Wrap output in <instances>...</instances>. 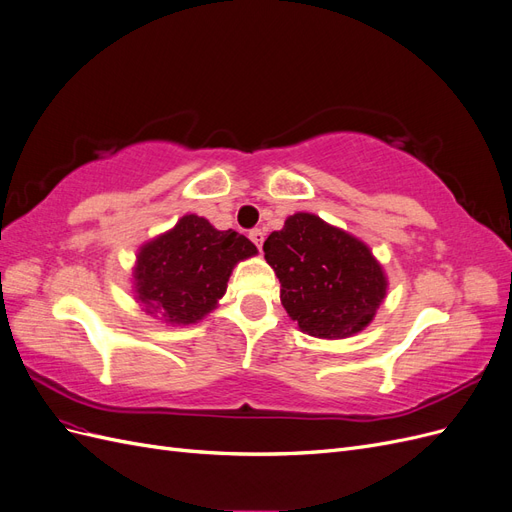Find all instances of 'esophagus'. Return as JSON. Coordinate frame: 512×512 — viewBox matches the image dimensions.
I'll return each mask as SVG.
<instances>
[{
	"mask_svg": "<svg viewBox=\"0 0 512 512\" xmlns=\"http://www.w3.org/2000/svg\"><path fill=\"white\" fill-rule=\"evenodd\" d=\"M250 239L256 243V247L260 250V247H262V241H265V232H262L260 228H254V230H250Z\"/></svg>",
	"mask_w": 512,
	"mask_h": 512,
	"instance_id": "34e87169",
	"label": "esophagus"
}]
</instances>
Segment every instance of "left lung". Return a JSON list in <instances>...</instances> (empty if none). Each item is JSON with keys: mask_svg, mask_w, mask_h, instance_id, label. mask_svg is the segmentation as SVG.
Returning <instances> with one entry per match:
<instances>
[{"mask_svg": "<svg viewBox=\"0 0 512 512\" xmlns=\"http://www.w3.org/2000/svg\"><path fill=\"white\" fill-rule=\"evenodd\" d=\"M299 329L324 339L359 333L376 316L386 277L369 247L312 213H294L262 245Z\"/></svg>", "mask_w": 512, "mask_h": 512, "instance_id": "obj_1", "label": "left lung"}]
</instances>
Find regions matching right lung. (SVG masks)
Returning <instances> with one entry per match:
<instances>
[{"instance_id":"1","label":"right lung","mask_w":512,"mask_h":512,"mask_svg":"<svg viewBox=\"0 0 512 512\" xmlns=\"http://www.w3.org/2000/svg\"><path fill=\"white\" fill-rule=\"evenodd\" d=\"M256 252V245L239 232L218 230L205 218L185 215L173 230L138 252V301L166 322L192 324L209 314L226 292L232 267Z\"/></svg>"}]
</instances>
